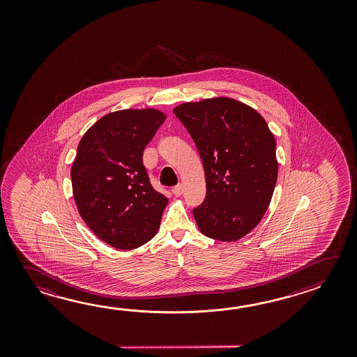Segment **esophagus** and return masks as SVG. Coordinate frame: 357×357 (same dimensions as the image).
<instances>
[{"instance_id": "obj_1", "label": "esophagus", "mask_w": 357, "mask_h": 357, "mask_svg": "<svg viewBox=\"0 0 357 357\" xmlns=\"http://www.w3.org/2000/svg\"><path fill=\"white\" fill-rule=\"evenodd\" d=\"M182 191H183V186H182L181 183H177L176 186L172 188V194H174L175 197H180L182 194Z\"/></svg>"}]
</instances>
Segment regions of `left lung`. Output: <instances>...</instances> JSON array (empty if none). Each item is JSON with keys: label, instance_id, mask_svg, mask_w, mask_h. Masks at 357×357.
Instances as JSON below:
<instances>
[{"label": "left lung", "instance_id": "left-lung-1", "mask_svg": "<svg viewBox=\"0 0 357 357\" xmlns=\"http://www.w3.org/2000/svg\"><path fill=\"white\" fill-rule=\"evenodd\" d=\"M203 160L206 195L192 209L203 235L236 241L258 225L273 195L278 163L266 120L231 98L188 102L174 109Z\"/></svg>", "mask_w": 357, "mask_h": 357}]
</instances>
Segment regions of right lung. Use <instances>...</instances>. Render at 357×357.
<instances>
[{
  "mask_svg": "<svg viewBox=\"0 0 357 357\" xmlns=\"http://www.w3.org/2000/svg\"><path fill=\"white\" fill-rule=\"evenodd\" d=\"M166 114L153 108L106 114L77 145L71 167L77 211L102 241L120 250L148 243L167 197L153 189L143 152Z\"/></svg>",
  "mask_w": 357,
  "mask_h": 357,
  "instance_id": "obj_1",
  "label": "right lung"
}]
</instances>
